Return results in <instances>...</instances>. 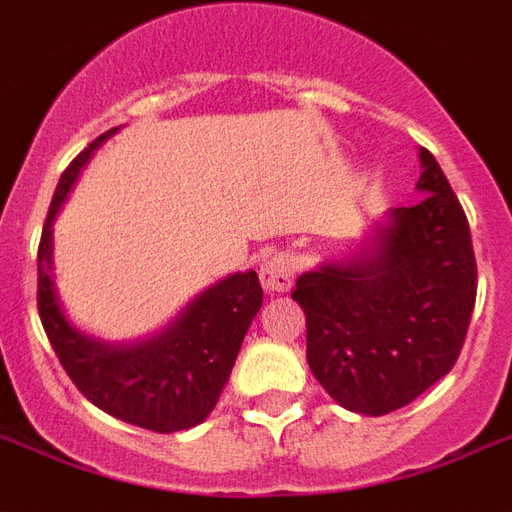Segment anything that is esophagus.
I'll use <instances>...</instances> for the list:
<instances>
[{
  "mask_svg": "<svg viewBox=\"0 0 512 512\" xmlns=\"http://www.w3.org/2000/svg\"><path fill=\"white\" fill-rule=\"evenodd\" d=\"M294 276H297V263L289 252H270L260 265V284L270 294L286 292L294 284Z\"/></svg>",
  "mask_w": 512,
  "mask_h": 512,
  "instance_id": "1",
  "label": "esophagus"
}]
</instances>
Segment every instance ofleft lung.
I'll list each match as a JSON object with an SVG mask.
<instances>
[{"label": "left lung", "instance_id": "left-lung-1", "mask_svg": "<svg viewBox=\"0 0 512 512\" xmlns=\"http://www.w3.org/2000/svg\"><path fill=\"white\" fill-rule=\"evenodd\" d=\"M418 205L392 207L360 247L297 278L307 365L336 405L386 415L452 371L476 302L471 228L421 149Z\"/></svg>", "mask_w": 512, "mask_h": 512}]
</instances>
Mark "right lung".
Wrapping results in <instances>:
<instances>
[{
	"label": "right lung",
	"instance_id": "add662e5",
	"mask_svg": "<svg viewBox=\"0 0 512 512\" xmlns=\"http://www.w3.org/2000/svg\"><path fill=\"white\" fill-rule=\"evenodd\" d=\"M118 131L91 141L57 184L39 244V315L62 368L91 405L141 429L173 434L202 423L218 405L263 305V289L255 270L231 273L186 302L165 326L128 342H110L70 321L54 276V220L91 155Z\"/></svg>",
	"mask_w": 512,
	"mask_h": 512
}]
</instances>
